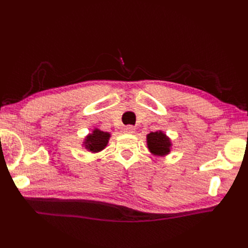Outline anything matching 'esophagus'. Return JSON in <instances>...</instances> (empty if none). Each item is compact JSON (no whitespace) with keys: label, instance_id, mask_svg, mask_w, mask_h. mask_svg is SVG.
<instances>
[{"label":"esophagus","instance_id":"obj_1","mask_svg":"<svg viewBox=\"0 0 248 248\" xmlns=\"http://www.w3.org/2000/svg\"><path fill=\"white\" fill-rule=\"evenodd\" d=\"M124 132L128 133V134H133L135 132V128L132 127V125H127V127L124 128Z\"/></svg>","mask_w":248,"mask_h":248}]
</instances>
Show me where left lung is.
Returning a JSON list of instances; mask_svg holds the SVG:
<instances>
[{
	"label": "left lung",
	"instance_id": "obj_1",
	"mask_svg": "<svg viewBox=\"0 0 248 248\" xmlns=\"http://www.w3.org/2000/svg\"><path fill=\"white\" fill-rule=\"evenodd\" d=\"M147 147L154 155L165 156L170 152L171 141L163 131L147 134Z\"/></svg>",
	"mask_w": 248,
	"mask_h": 248
}]
</instances>
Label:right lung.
Here are the masks:
<instances>
[{"mask_svg": "<svg viewBox=\"0 0 248 248\" xmlns=\"http://www.w3.org/2000/svg\"><path fill=\"white\" fill-rule=\"evenodd\" d=\"M109 138L110 134L108 132H104V131L96 128L93 129L92 133H89L86 136L83 141V146L93 154H97V152L102 151L108 146Z\"/></svg>", "mask_w": 248, "mask_h": 248, "instance_id": "right-lung-1", "label": "right lung"}]
</instances>
